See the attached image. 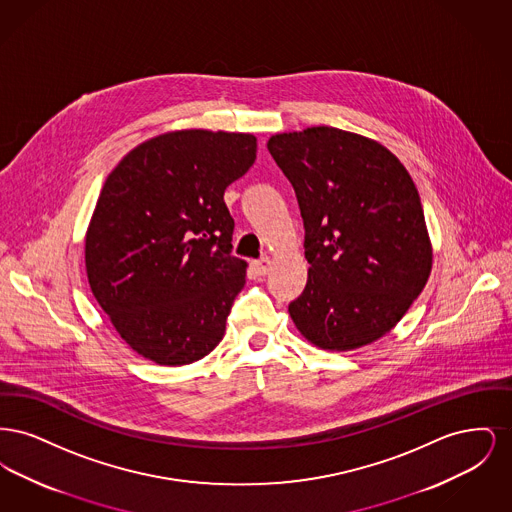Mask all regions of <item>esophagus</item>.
<instances>
[{
	"label": "esophagus",
	"instance_id": "1",
	"mask_svg": "<svg viewBox=\"0 0 512 512\" xmlns=\"http://www.w3.org/2000/svg\"><path fill=\"white\" fill-rule=\"evenodd\" d=\"M253 267H255V270L261 274V276H265L267 274L268 270H270V267H272V261H270V257H261L259 261H255L253 263Z\"/></svg>",
	"mask_w": 512,
	"mask_h": 512
}]
</instances>
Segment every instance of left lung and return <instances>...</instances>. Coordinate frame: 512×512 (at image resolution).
I'll return each instance as SVG.
<instances>
[{"label": "left lung", "instance_id": "8db88e82", "mask_svg": "<svg viewBox=\"0 0 512 512\" xmlns=\"http://www.w3.org/2000/svg\"><path fill=\"white\" fill-rule=\"evenodd\" d=\"M268 151L292 182L305 226L309 278L288 311L326 351L386 336L432 272V242L411 174L388 147L311 126L274 134Z\"/></svg>", "mask_w": 512, "mask_h": 512}]
</instances>
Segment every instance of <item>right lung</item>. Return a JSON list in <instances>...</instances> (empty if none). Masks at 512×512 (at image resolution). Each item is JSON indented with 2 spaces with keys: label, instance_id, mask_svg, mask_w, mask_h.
<instances>
[{
  "label": "right lung",
  "instance_id": "1",
  "mask_svg": "<svg viewBox=\"0 0 512 512\" xmlns=\"http://www.w3.org/2000/svg\"><path fill=\"white\" fill-rule=\"evenodd\" d=\"M257 157V138L201 128L159 134L107 176L88 224L90 290L138 355L182 366L222 340L244 259L232 257L224 190Z\"/></svg>",
  "mask_w": 512,
  "mask_h": 512
}]
</instances>
